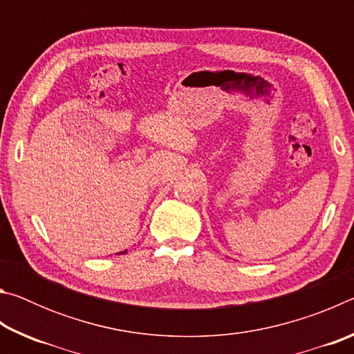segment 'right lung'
<instances>
[{
  "mask_svg": "<svg viewBox=\"0 0 354 354\" xmlns=\"http://www.w3.org/2000/svg\"><path fill=\"white\" fill-rule=\"evenodd\" d=\"M123 253H127V251H122V254H123ZM118 254H120V253H118Z\"/></svg>",
  "mask_w": 354,
  "mask_h": 354,
  "instance_id": "add662e5",
  "label": "right lung"
}]
</instances>
